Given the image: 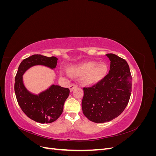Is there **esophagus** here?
I'll use <instances>...</instances> for the list:
<instances>
[{"label":"esophagus","instance_id":"esophagus-1","mask_svg":"<svg viewBox=\"0 0 156 156\" xmlns=\"http://www.w3.org/2000/svg\"><path fill=\"white\" fill-rule=\"evenodd\" d=\"M77 86L76 85V84H71V85L69 87V90H70V92H72L73 90L75 88H76Z\"/></svg>","mask_w":156,"mask_h":156}]
</instances>
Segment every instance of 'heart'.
I'll list each match as a JSON object with an SVG mask.
<instances>
[{"instance_id":"heart-1","label":"heart","mask_w":156,"mask_h":156,"mask_svg":"<svg viewBox=\"0 0 156 156\" xmlns=\"http://www.w3.org/2000/svg\"><path fill=\"white\" fill-rule=\"evenodd\" d=\"M69 70L75 75H80L79 80L81 83L91 84L101 81L105 76L107 66L105 63L98 64L97 62L90 61L73 66Z\"/></svg>"}]
</instances>
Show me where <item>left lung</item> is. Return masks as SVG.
Here are the masks:
<instances>
[{"label": "left lung", "mask_w": 156, "mask_h": 156, "mask_svg": "<svg viewBox=\"0 0 156 156\" xmlns=\"http://www.w3.org/2000/svg\"><path fill=\"white\" fill-rule=\"evenodd\" d=\"M106 56L111 61L108 73L92 87L83 88V114L96 123L119 116L128 103L131 92L132 77L127 62L115 54Z\"/></svg>", "instance_id": "1"}]
</instances>
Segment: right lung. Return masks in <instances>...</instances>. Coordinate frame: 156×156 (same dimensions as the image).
Returning <instances> with one entry per match:
<instances>
[{
    "instance_id": "1",
    "label": "right lung",
    "mask_w": 156,
    "mask_h": 156,
    "mask_svg": "<svg viewBox=\"0 0 156 156\" xmlns=\"http://www.w3.org/2000/svg\"><path fill=\"white\" fill-rule=\"evenodd\" d=\"M57 60L55 56L48 57L41 55H33L21 62L15 78L14 90L19 105L28 117L39 123H51L58 119L62 113L69 90L52 84L37 95L32 94L23 84V75L28 69L34 66L42 65L55 69Z\"/></svg>"
}]
</instances>
